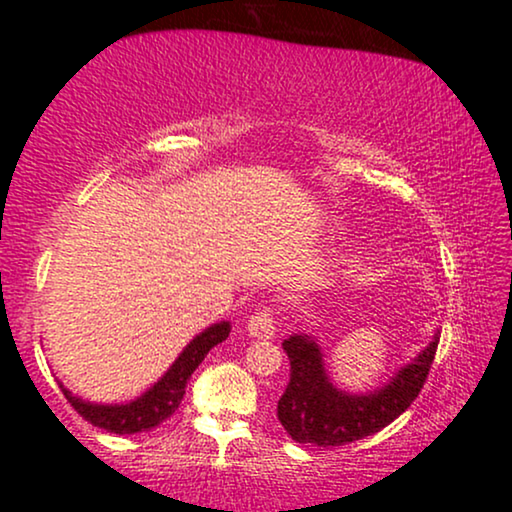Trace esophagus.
<instances>
[{
    "label": "esophagus",
    "mask_w": 512,
    "mask_h": 512,
    "mask_svg": "<svg viewBox=\"0 0 512 512\" xmlns=\"http://www.w3.org/2000/svg\"><path fill=\"white\" fill-rule=\"evenodd\" d=\"M248 334L255 339H272L274 337V315L269 308H260L248 320Z\"/></svg>",
    "instance_id": "esophagus-1"
}]
</instances>
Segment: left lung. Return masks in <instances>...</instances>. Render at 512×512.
I'll return each mask as SVG.
<instances>
[{"mask_svg":"<svg viewBox=\"0 0 512 512\" xmlns=\"http://www.w3.org/2000/svg\"><path fill=\"white\" fill-rule=\"evenodd\" d=\"M281 346L291 361V380L276 404L281 426L296 443L337 448L383 431L411 407L436 358L438 337L390 383L368 395H349L330 383L320 346L308 334H293Z\"/></svg>","mask_w":512,"mask_h":512,"instance_id":"obj_1","label":"left lung"}]
</instances>
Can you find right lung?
Segmentation results:
<instances>
[{
  "mask_svg": "<svg viewBox=\"0 0 512 512\" xmlns=\"http://www.w3.org/2000/svg\"><path fill=\"white\" fill-rule=\"evenodd\" d=\"M228 332H231V325H228V322H216V325L207 327L202 334H197V337L182 349V354L175 358V363L168 368V373L163 375L154 387H149L142 397H137L129 404H93L72 395L62 383L60 387L64 397H67V402L84 416L88 424L105 428V431L110 433H120V436L151 431V428L163 424V421L175 414V409H178L182 402V395H185L187 380L192 378V373H195V368L204 361V356L228 337Z\"/></svg>",
  "mask_w": 512,
  "mask_h": 512,
  "instance_id": "add662e5",
  "label": "right lung"
}]
</instances>
